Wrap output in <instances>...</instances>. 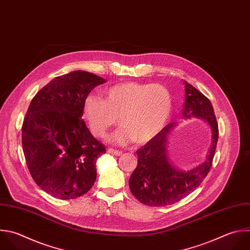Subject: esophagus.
Listing matches in <instances>:
<instances>
[{
  "instance_id": "obj_1",
  "label": "esophagus",
  "mask_w": 250,
  "mask_h": 250,
  "mask_svg": "<svg viewBox=\"0 0 250 250\" xmlns=\"http://www.w3.org/2000/svg\"><path fill=\"white\" fill-rule=\"evenodd\" d=\"M107 152L110 154H114L117 156H120L122 154L121 150H117V149H113V148H107Z\"/></svg>"
}]
</instances>
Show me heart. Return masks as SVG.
<instances>
[{
	"label": "heart",
	"mask_w": 250,
	"mask_h": 250,
	"mask_svg": "<svg viewBox=\"0 0 250 250\" xmlns=\"http://www.w3.org/2000/svg\"><path fill=\"white\" fill-rule=\"evenodd\" d=\"M104 96L84 99L83 118L94 135L103 137L119 117L122 127L108 138L117 145L132 140L148 142L160 132L172 110L171 95L161 85L122 83L106 89Z\"/></svg>",
	"instance_id": "1"
}]
</instances>
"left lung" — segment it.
<instances>
[{
	"instance_id": "1",
	"label": "left lung",
	"mask_w": 250,
	"mask_h": 250,
	"mask_svg": "<svg viewBox=\"0 0 250 250\" xmlns=\"http://www.w3.org/2000/svg\"><path fill=\"white\" fill-rule=\"evenodd\" d=\"M185 84V103L182 115L185 119L199 118L207 122L212 142L206 159L188 171L178 169L171 163L168 137L177 122L169 123L147 144L137 150L138 165L129 179L132 194L148 206H166L180 201L193 191L207 176L218 141V124L210 101L188 82Z\"/></svg>"
}]
</instances>
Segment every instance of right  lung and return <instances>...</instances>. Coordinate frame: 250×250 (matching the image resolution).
I'll list each match as a JSON object with an SVG mask.
<instances>
[{
  "instance_id": "right-lung-1",
  "label": "right lung",
  "mask_w": 250,
  "mask_h": 250,
  "mask_svg": "<svg viewBox=\"0 0 250 250\" xmlns=\"http://www.w3.org/2000/svg\"><path fill=\"white\" fill-rule=\"evenodd\" d=\"M106 80L76 70L48 83L33 98L22 125V148L35 183L47 193L73 199L90 190L96 162L105 153L84 120V99Z\"/></svg>"
}]
</instances>
